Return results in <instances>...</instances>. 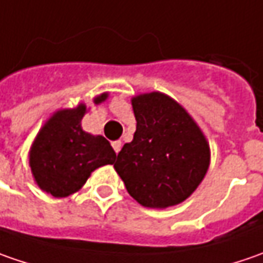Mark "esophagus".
Wrapping results in <instances>:
<instances>
[{
  "label": "esophagus",
  "instance_id": "34e87169",
  "mask_svg": "<svg viewBox=\"0 0 263 263\" xmlns=\"http://www.w3.org/2000/svg\"><path fill=\"white\" fill-rule=\"evenodd\" d=\"M121 146H123V143H121V140H116V142H112V147H114V151H116V154H118V152L121 151Z\"/></svg>",
  "mask_w": 263,
  "mask_h": 263
}]
</instances>
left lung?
<instances>
[{
    "mask_svg": "<svg viewBox=\"0 0 263 263\" xmlns=\"http://www.w3.org/2000/svg\"><path fill=\"white\" fill-rule=\"evenodd\" d=\"M132 105L136 132L118 152L114 168L142 206L178 205L206 174V137L183 106L161 92L135 96Z\"/></svg>",
    "mask_w": 263,
    "mask_h": 263,
    "instance_id": "obj_1",
    "label": "left lung"
}]
</instances>
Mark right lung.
I'll list each match as a JSON object with an SVG mask.
<instances>
[{"label": "right lung", "mask_w": 263, "mask_h": 263, "mask_svg": "<svg viewBox=\"0 0 263 263\" xmlns=\"http://www.w3.org/2000/svg\"><path fill=\"white\" fill-rule=\"evenodd\" d=\"M108 93L96 96L104 102ZM86 105L60 109L45 123L29 152V164L37 186L54 197H67L80 190L96 168L114 164L116 152L104 136L82 128Z\"/></svg>", "instance_id": "1"}]
</instances>
